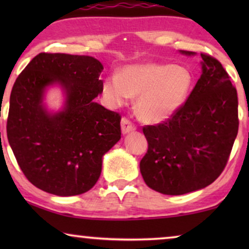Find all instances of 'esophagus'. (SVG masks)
Masks as SVG:
<instances>
[{
  "mask_svg": "<svg viewBox=\"0 0 249 249\" xmlns=\"http://www.w3.org/2000/svg\"><path fill=\"white\" fill-rule=\"evenodd\" d=\"M134 130H136V125L132 124V122L129 120V119L122 118L121 119V131H122V134L125 135V134H128V132L134 131Z\"/></svg>",
  "mask_w": 249,
  "mask_h": 249,
  "instance_id": "obj_1",
  "label": "esophagus"
}]
</instances>
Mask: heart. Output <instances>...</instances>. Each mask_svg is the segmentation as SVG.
I'll return each instance as SVG.
<instances>
[{
  "label": "heart",
  "mask_w": 249,
  "mask_h": 249,
  "mask_svg": "<svg viewBox=\"0 0 249 249\" xmlns=\"http://www.w3.org/2000/svg\"><path fill=\"white\" fill-rule=\"evenodd\" d=\"M194 83L192 70L185 66L147 62L125 66L120 74L107 76L103 93L112 107H120L131 96H138V117L147 124H161L186 104Z\"/></svg>",
  "instance_id": "b5f03b06"
}]
</instances>
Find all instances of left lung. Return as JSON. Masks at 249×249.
Instances as JSON below:
<instances>
[{"label":"left lung","mask_w":249,"mask_h":249,"mask_svg":"<svg viewBox=\"0 0 249 249\" xmlns=\"http://www.w3.org/2000/svg\"><path fill=\"white\" fill-rule=\"evenodd\" d=\"M200 56L202 74L186 104L163 124L142 128L148 149L141 173L149 188L164 195L211 185L223 171L238 134L236 88L219 61Z\"/></svg>","instance_id":"8db88e82"}]
</instances>
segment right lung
Returning <instances> with one entry per match:
<instances>
[{
	"instance_id": "right-lung-1",
	"label": "right lung",
	"mask_w": 249,
	"mask_h": 249,
	"mask_svg": "<svg viewBox=\"0 0 249 249\" xmlns=\"http://www.w3.org/2000/svg\"><path fill=\"white\" fill-rule=\"evenodd\" d=\"M102 70L93 56L39 53L17 78L6 132L20 169L37 188L74 196L100 178L103 155L121 138V115L95 102L103 91ZM53 84L66 95L54 114L43 104Z\"/></svg>"
}]
</instances>
